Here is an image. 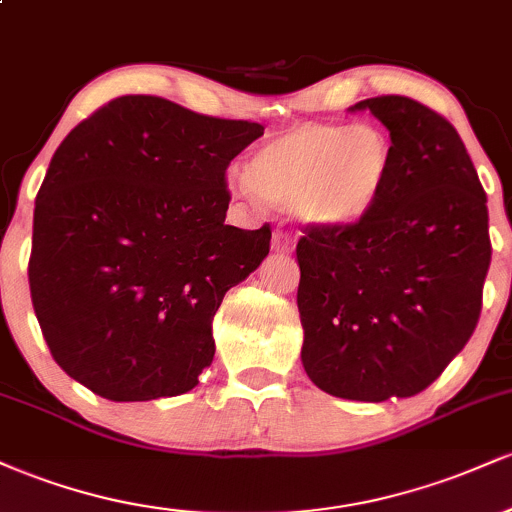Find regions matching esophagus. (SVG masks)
I'll list each match as a JSON object with an SVG mask.
<instances>
[{"label": "esophagus", "instance_id": "esophagus-1", "mask_svg": "<svg viewBox=\"0 0 512 512\" xmlns=\"http://www.w3.org/2000/svg\"><path fill=\"white\" fill-rule=\"evenodd\" d=\"M272 250L274 252H291L293 250V240H291L289 233H274Z\"/></svg>", "mask_w": 512, "mask_h": 512}]
</instances>
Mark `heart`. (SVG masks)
I'll use <instances>...</instances> for the list:
<instances>
[{
    "label": "heart",
    "mask_w": 512,
    "mask_h": 512,
    "mask_svg": "<svg viewBox=\"0 0 512 512\" xmlns=\"http://www.w3.org/2000/svg\"><path fill=\"white\" fill-rule=\"evenodd\" d=\"M395 170L392 139L375 125L308 122L262 144L236 185L269 204H291L310 231L361 223L385 195Z\"/></svg>",
    "instance_id": "obj_1"
}]
</instances>
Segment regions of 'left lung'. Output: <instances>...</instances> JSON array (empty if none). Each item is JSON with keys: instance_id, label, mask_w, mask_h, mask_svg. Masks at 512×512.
Segmentation results:
<instances>
[{"instance_id": "left-lung-1", "label": "left lung", "mask_w": 512, "mask_h": 512, "mask_svg": "<svg viewBox=\"0 0 512 512\" xmlns=\"http://www.w3.org/2000/svg\"><path fill=\"white\" fill-rule=\"evenodd\" d=\"M390 132L395 170L356 226L298 240L305 373L356 402L414 397L464 349L491 264L489 209L460 134L407 96L351 105Z\"/></svg>"}]
</instances>
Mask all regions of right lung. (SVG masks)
Returning a JSON list of instances; mask_svg holds the SVG:
<instances>
[{"label":"right lung","mask_w":512,"mask_h":512,"mask_svg":"<svg viewBox=\"0 0 512 512\" xmlns=\"http://www.w3.org/2000/svg\"><path fill=\"white\" fill-rule=\"evenodd\" d=\"M248 120L122 96L64 137L35 197L28 284L50 354L110 402L178 397L214 358L228 289L269 255V226H226Z\"/></svg>","instance_id":"1"}]
</instances>
